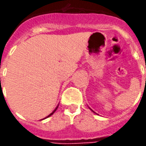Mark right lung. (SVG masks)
I'll list each match as a JSON object with an SVG mask.
<instances>
[{"instance_id":"obj_1","label":"right lung","mask_w":146,"mask_h":146,"mask_svg":"<svg viewBox=\"0 0 146 146\" xmlns=\"http://www.w3.org/2000/svg\"><path fill=\"white\" fill-rule=\"evenodd\" d=\"M58 106H57V107H56V108H55V110H54V111H53V112H52V113H51V114H49V115H48V116H47V117H49V116H51V115H52V114H53V113H54V112H55V111H56V110H57V108H58ZM47 117H45V118H47ZM45 118H44V119H45Z\"/></svg>"}]
</instances>
